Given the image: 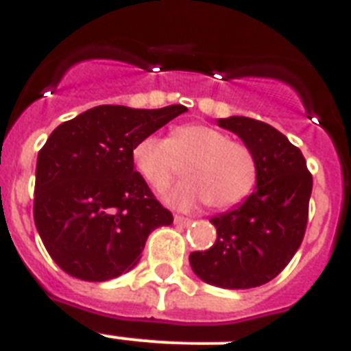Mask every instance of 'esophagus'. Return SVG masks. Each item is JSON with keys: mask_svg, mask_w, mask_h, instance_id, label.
I'll return each instance as SVG.
<instances>
[{"mask_svg": "<svg viewBox=\"0 0 351 351\" xmlns=\"http://www.w3.org/2000/svg\"><path fill=\"white\" fill-rule=\"evenodd\" d=\"M173 221H176V224L179 226L192 224V219H188V217H182V215H173Z\"/></svg>", "mask_w": 351, "mask_h": 351, "instance_id": "1", "label": "esophagus"}]
</instances>
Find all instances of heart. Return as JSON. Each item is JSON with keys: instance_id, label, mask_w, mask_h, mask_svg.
<instances>
[{"instance_id": "1", "label": "heart", "mask_w": 351, "mask_h": 351, "mask_svg": "<svg viewBox=\"0 0 351 351\" xmlns=\"http://www.w3.org/2000/svg\"><path fill=\"white\" fill-rule=\"evenodd\" d=\"M132 161L145 182L161 192L181 176L188 179L167 193V201L188 210L206 202L215 210H230L245 201L258 179L253 152L215 127L186 123L170 130L169 138L145 136L132 150Z\"/></svg>"}]
</instances>
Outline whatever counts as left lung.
Here are the masks:
<instances>
[{"label":"left lung","instance_id":"left-lung-1","mask_svg":"<svg viewBox=\"0 0 351 351\" xmlns=\"http://www.w3.org/2000/svg\"><path fill=\"white\" fill-rule=\"evenodd\" d=\"M219 125L239 134L258 167L256 190L234 210L211 219L217 240L193 251L190 265L206 283L251 289L282 273L300 249L308 221L312 173L298 147L265 121L221 118Z\"/></svg>","mask_w":351,"mask_h":351}]
</instances>
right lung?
<instances>
[{
    "instance_id": "add662e5",
    "label": "right lung",
    "mask_w": 351,
    "mask_h": 351,
    "mask_svg": "<svg viewBox=\"0 0 351 351\" xmlns=\"http://www.w3.org/2000/svg\"><path fill=\"white\" fill-rule=\"evenodd\" d=\"M184 106H98L60 123L39 150L34 221L69 276L106 282L134 267L150 231L173 217L134 170L132 150Z\"/></svg>"
}]
</instances>
